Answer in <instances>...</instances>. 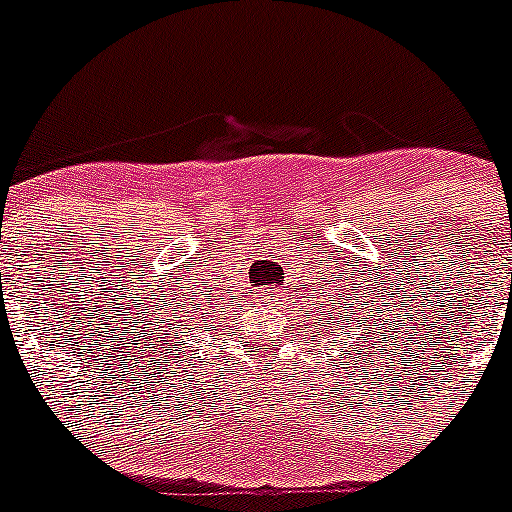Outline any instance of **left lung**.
I'll return each mask as SVG.
<instances>
[{"label": "left lung", "mask_w": 512, "mask_h": 512, "mask_svg": "<svg viewBox=\"0 0 512 512\" xmlns=\"http://www.w3.org/2000/svg\"><path fill=\"white\" fill-rule=\"evenodd\" d=\"M361 285H353V290H346L343 288V293H333V298H328L326 303L321 305L323 308V315H326V323L328 326H338L343 328V331H351V336H356L355 328L358 327L361 333H364V343L369 341V336H366V331L374 333V343L379 341L378 326L371 323V328H366L364 321H369V315L366 313H374V308H379V293L376 290H371L369 295H366V290H358ZM374 321H379L382 328H386V321H381V318H374ZM391 328V323H389ZM386 348V346H381Z\"/></svg>", "instance_id": "obj_1"}]
</instances>
